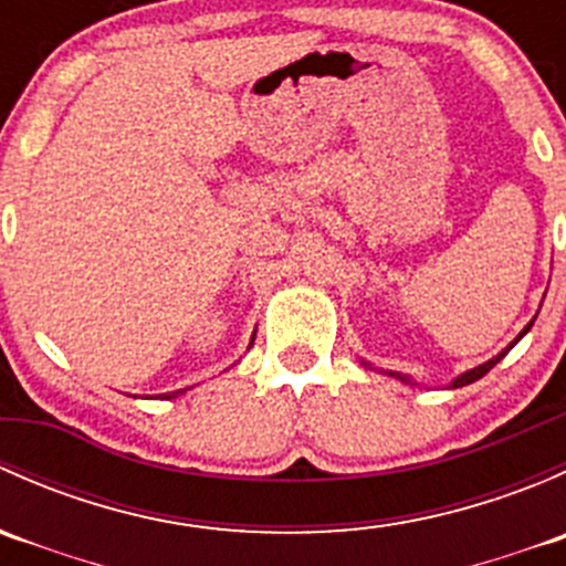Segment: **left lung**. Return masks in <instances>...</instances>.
<instances>
[{"label":"left lung","instance_id":"1","mask_svg":"<svg viewBox=\"0 0 566 566\" xmlns=\"http://www.w3.org/2000/svg\"><path fill=\"white\" fill-rule=\"evenodd\" d=\"M531 328V323L526 325V328H523V334H526V331ZM521 334V336H523ZM521 336H517V339H521ZM517 339L515 342H512V345H517ZM510 345V347H512ZM510 347H506V350H510ZM504 350V353H506ZM504 353H499V356H495V358H490V361H484V364H479V367H473V369H468V373L465 375H460V378L458 380H454V389H460V386H468V384H473V380H479V378H484V375H488L490 373V369H493L495 367V364H499L501 361V358H504ZM397 378H402V375H397ZM405 380V378H402Z\"/></svg>","mask_w":566,"mask_h":566}]
</instances>
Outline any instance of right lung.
<instances>
[{
  "label": "right lung",
  "instance_id": "1",
  "mask_svg": "<svg viewBox=\"0 0 566 566\" xmlns=\"http://www.w3.org/2000/svg\"><path fill=\"white\" fill-rule=\"evenodd\" d=\"M175 394H182V391H175ZM175 394H167V397H175Z\"/></svg>",
  "mask_w": 566,
  "mask_h": 566
}]
</instances>
